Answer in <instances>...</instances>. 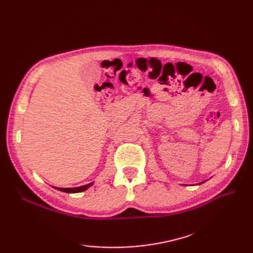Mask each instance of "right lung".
Instances as JSON below:
<instances>
[{"instance_id": "obj_1", "label": "right lung", "mask_w": 253, "mask_h": 253, "mask_svg": "<svg viewBox=\"0 0 253 253\" xmlns=\"http://www.w3.org/2000/svg\"><path fill=\"white\" fill-rule=\"evenodd\" d=\"M90 182L88 183V185H84V186H81V187H77V188H56L60 191H63V192H66V193H77V192H82V191H85L88 187L91 186Z\"/></svg>"}]
</instances>
